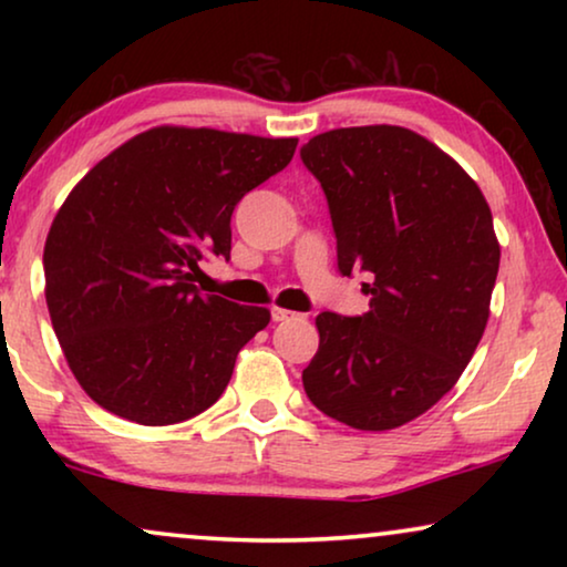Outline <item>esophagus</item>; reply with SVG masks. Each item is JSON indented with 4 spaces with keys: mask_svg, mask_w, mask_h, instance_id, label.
<instances>
[{
    "mask_svg": "<svg viewBox=\"0 0 567 567\" xmlns=\"http://www.w3.org/2000/svg\"><path fill=\"white\" fill-rule=\"evenodd\" d=\"M270 317H274V322H291V320H301V315L291 312V309H281V307H274V312H270Z\"/></svg>",
    "mask_w": 567,
    "mask_h": 567,
    "instance_id": "1",
    "label": "esophagus"
}]
</instances>
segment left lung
Listing matches in <instances>:
<instances>
[{
	"mask_svg": "<svg viewBox=\"0 0 567 567\" xmlns=\"http://www.w3.org/2000/svg\"><path fill=\"white\" fill-rule=\"evenodd\" d=\"M301 159L328 196L340 274L374 276L367 315L317 317L305 392L351 429H400L460 382L483 338L501 262L491 206L460 162L402 126L324 131Z\"/></svg>",
	"mask_w": 567,
	"mask_h": 567,
	"instance_id": "1",
	"label": "left lung"
}]
</instances>
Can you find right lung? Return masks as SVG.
Returning a JSON list of instances; mask_svg holds the SVG:
<instances>
[{"label": "right lung", "instance_id": "1", "mask_svg": "<svg viewBox=\"0 0 567 567\" xmlns=\"http://www.w3.org/2000/svg\"><path fill=\"white\" fill-rule=\"evenodd\" d=\"M297 144L154 126L74 185L45 237V305L69 369L100 408L169 425L221 398L270 312L200 293L198 262L229 258L231 212Z\"/></svg>", "mask_w": 567, "mask_h": 567}]
</instances>
